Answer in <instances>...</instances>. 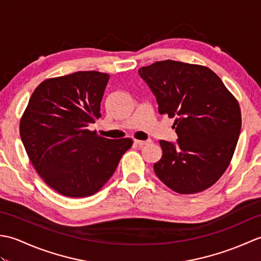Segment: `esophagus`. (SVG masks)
<instances>
[{
  "instance_id": "34e87169",
  "label": "esophagus",
  "mask_w": 261,
  "mask_h": 261,
  "mask_svg": "<svg viewBox=\"0 0 261 261\" xmlns=\"http://www.w3.org/2000/svg\"><path fill=\"white\" fill-rule=\"evenodd\" d=\"M134 142L138 146H145V145H148V143H150L151 140H138V139H135Z\"/></svg>"
}]
</instances>
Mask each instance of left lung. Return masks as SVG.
Segmentation results:
<instances>
[{"mask_svg":"<svg viewBox=\"0 0 261 261\" xmlns=\"http://www.w3.org/2000/svg\"><path fill=\"white\" fill-rule=\"evenodd\" d=\"M160 114L175 118L178 139L160 140L158 178L179 194L202 192L219 180L233 156L241 130L236 97L214 71L201 65L163 60L139 69Z\"/></svg>","mask_w":261,"mask_h":261,"instance_id":"left-lung-1","label":"left lung"}]
</instances>
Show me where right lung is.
<instances>
[{
  "mask_svg": "<svg viewBox=\"0 0 261 261\" xmlns=\"http://www.w3.org/2000/svg\"><path fill=\"white\" fill-rule=\"evenodd\" d=\"M109 80V74L91 70L43 81L21 118L20 136L30 162L64 196L98 192L132 146L129 138L112 140L88 130L101 118Z\"/></svg>",
  "mask_w": 261,
  "mask_h": 261,
  "instance_id": "1",
  "label": "right lung"
}]
</instances>
